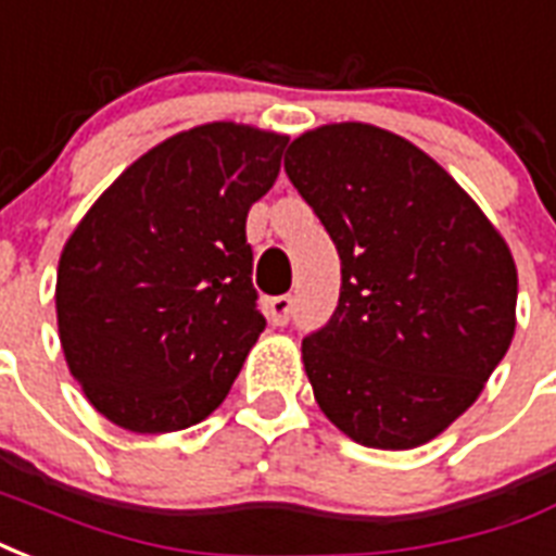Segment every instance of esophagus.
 I'll return each instance as SVG.
<instances>
[{"label":"esophagus","instance_id":"esophagus-1","mask_svg":"<svg viewBox=\"0 0 556 556\" xmlns=\"http://www.w3.org/2000/svg\"><path fill=\"white\" fill-rule=\"evenodd\" d=\"M294 312V298L291 294H279V298L267 300V318L274 320L277 327H286Z\"/></svg>","mask_w":556,"mask_h":556}]
</instances>
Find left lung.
<instances>
[{"mask_svg": "<svg viewBox=\"0 0 556 556\" xmlns=\"http://www.w3.org/2000/svg\"><path fill=\"white\" fill-rule=\"evenodd\" d=\"M286 174L341 258L339 306L303 339L320 413L359 445H425L475 404L513 341L507 241L445 167L368 123L303 131Z\"/></svg>", "mask_w": 556, "mask_h": 556, "instance_id": "left-lung-1", "label": "left lung"}]
</instances>
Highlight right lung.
Masks as SVG:
<instances>
[{
  "label": "right lung",
  "mask_w": 556,
  "mask_h": 556,
  "mask_svg": "<svg viewBox=\"0 0 556 556\" xmlns=\"http://www.w3.org/2000/svg\"><path fill=\"white\" fill-rule=\"evenodd\" d=\"M289 138L205 123L129 164L61 250L55 309L70 374L131 433H174L224 404L265 330L247 212Z\"/></svg>",
  "instance_id": "right-lung-1"
}]
</instances>
